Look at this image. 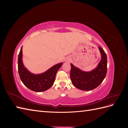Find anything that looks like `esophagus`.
<instances>
[{
	"label": "esophagus",
	"instance_id": "1",
	"mask_svg": "<svg viewBox=\"0 0 128 128\" xmlns=\"http://www.w3.org/2000/svg\"><path fill=\"white\" fill-rule=\"evenodd\" d=\"M70 61V58H67V61H68V62H69Z\"/></svg>",
	"mask_w": 128,
	"mask_h": 128
}]
</instances>
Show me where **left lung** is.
I'll list each match as a JSON object with an SVG mask.
<instances>
[{"mask_svg":"<svg viewBox=\"0 0 128 128\" xmlns=\"http://www.w3.org/2000/svg\"><path fill=\"white\" fill-rule=\"evenodd\" d=\"M98 48L102 54V60L94 70L84 72L70 64L71 80L77 88L84 91L92 90L97 88L105 78L107 70V56L101 47L99 46Z\"/></svg>","mask_w":128,"mask_h":128,"instance_id":"8db88e82","label":"left lung"}]
</instances>
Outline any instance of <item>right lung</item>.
Here are the masks:
<instances>
[{"label": "right lung", "instance_id": "right-lung-1", "mask_svg": "<svg viewBox=\"0 0 128 128\" xmlns=\"http://www.w3.org/2000/svg\"><path fill=\"white\" fill-rule=\"evenodd\" d=\"M22 47L18 56V71L19 76L28 88L35 92H42L48 90L54 82L56 76L62 63L58 64L51 67L48 71L39 75H34L26 70L22 63Z\"/></svg>", "mask_w": 128, "mask_h": 128}]
</instances>
